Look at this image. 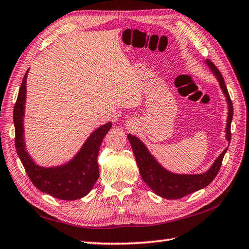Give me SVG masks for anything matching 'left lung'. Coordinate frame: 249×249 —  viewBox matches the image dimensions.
Returning <instances> with one entry per match:
<instances>
[{"label":"left lung","mask_w":249,"mask_h":249,"mask_svg":"<svg viewBox=\"0 0 249 249\" xmlns=\"http://www.w3.org/2000/svg\"><path fill=\"white\" fill-rule=\"evenodd\" d=\"M206 64L209 65L211 71L217 78L219 81L220 88L223 89L224 94L227 97V103H228V121H227L226 127V138L230 142L231 140V121L233 118V105H232L231 98L229 96L228 89L225 84L224 77L221 76L218 68L216 67L213 62L206 60ZM127 138L130 142L131 149L134 151L136 157V162L138 165L141 178L143 181L149 185V187L156 195L160 196L162 198L176 200L183 198L192 193L197 192V190L204 188L213 181L215 177L220 169L223 158L226 154L228 147L223 151V153L218 156L217 160H215L213 166L211 167L208 171L202 174H174L169 172L166 169H163L160 163H158L155 158L153 157L150 152L147 151L146 146L142 143L137 137L133 135H128Z\"/></svg>","instance_id":"1"}]
</instances>
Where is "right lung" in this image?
Instances as JSON below:
<instances>
[{
  "mask_svg": "<svg viewBox=\"0 0 249 249\" xmlns=\"http://www.w3.org/2000/svg\"><path fill=\"white\" fill-rule=\"evenodd\" d=\"M26 75L19 89L14 107L15 145L21 162L31 182L40 192L61 200H77L88 195L99 177L97 157L103 139L112 124L100 126L89 137L81 150L66 165L53 168L37 166L25 152L23 137V115L26 94Z\"/></svg>",
  "mask_w": 249,
  "mask_h": 249,
  "instance_id": "right-lung-1",
  "label": "right lung"
}]
</instances>
